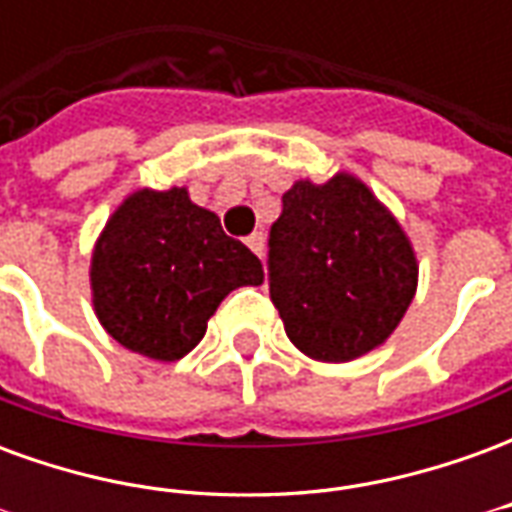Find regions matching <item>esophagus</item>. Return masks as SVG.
I'll return each instance as SVG.
<instances>
[{"label":"esophagus","mask_w":512,"mask_h":512,"mask_svg":"<svg viewBox=\"0 0 512 512\" xmlns=\"http://www.w3.org/2000/svg\"><path fill=\"white\" fill-rule=\"evenodd\" d=\"M246 246H249V249H252L257 257H263V252H266V235L252 233L249 238H246Z\"/></svg>","instance_id":"obj_1"}]
</instances>
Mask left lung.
<instances>
[{
    "instance_id": "8db88e82",
    "label": "left lung",
    "mask_w": 512,
    "mask_h": 512,
    "mask_svg": "<svg viewBox=\"0 0 512 512\" xmlns=\"http://www.w3.org/2000/svg\"><path fill=\"white\" fill-rule=\"evenodd\" d=\"M271 301L290 343L315 362H351L392 337L419 282L417 252L365 180H296L268 238Z\"/></svg>"
}]
</instances>
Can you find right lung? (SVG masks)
I'll return each mask as SVG.
<instances>
[{
  "label": "right lung",
  "mask_w": 512,
  "mask_h": 512,
  "mask_svg": "<svg viewBox=\"0 0 512 512\" xmlns=\"http://www.w3.org/2000/svg\"><path fill=\"white\" fill-rule=\"evenodd\" d=\"M263 277V263L186 186L131 191L90 257L95 318L123 348L156 362L189 354L224 296Z\"/></svg>",
  "instance_id": "right-lung-1"
}]
</instances>
